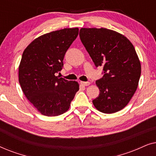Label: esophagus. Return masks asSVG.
Listing matches in <instances>:
<instances>
[{"instance_id": "1", "label": "esophagus", "mask_w": 156, "mask_h": 156, "mask_svg": "<svg viewBox=\"0 0 156 156\" xmlns=\"http://www.w3.org/2000/svg\"><path fill=\"white\" fill-rule=\"evenodd\" d=\"M80 84L82 85V86H89V84H91L89 82H81Z\"/></svg>"}]
</instances>
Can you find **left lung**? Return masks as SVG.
<instances>
[{
  "label": "left lung",
  "mask_w": 156,
  "mask_h": 156,
  "mask_svg": "<svg viewBox=\"0 0 156 156\" xmlns=\"http://www.w3.org/2000/svg\"><path fill=\"white\" fill-rule=\"evenodd\" d=\"M80 37L96 67L104 76L96 81L99 97L92 102L104 114H113L129 104L137 89L141 66L135 48L124 35L106 28H81Z\"/></svg>",
  "instance_id": "8db88e82"
}]
</instances>
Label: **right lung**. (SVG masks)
<instances>
[{"mask_svg": "<svg viewBox=\"0 0 156 156\" xmlns=\"http://www.w3.org/2000/svg\"><path fill=\"white\" fill-rule=\"evenodd\" d=\"M79 34V28H65L36 38L25 49L19 65V83L29 101L41 114L56 116L69 108L80 85L55 76Z\"/></svg>", "mask_w": 156, "mask_h": 156, "instance_id": "1", "label": "right lung"}]
</instances>
